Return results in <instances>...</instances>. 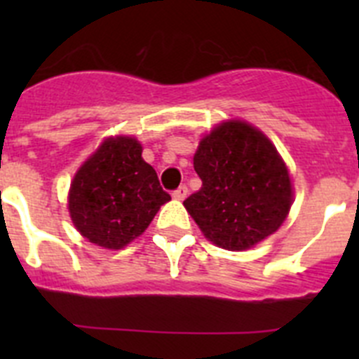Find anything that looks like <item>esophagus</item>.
Returning <instances> with one entry per match:
<instances>
[{
    "mask_svg": "<svg viewBox=\"0 0 359 359\" xmlns=\"http://www.w3.org/2000/svg\"><path fill=\"white\" fill-rule=\"evenodd\" d=\"M187 194H189V189H187V185H180L172 192V198L174 199H180V201H182V199L187 198Z\"/></svg>",
    "mask_w": 359,
    "mask_h": 359,
    "instance_id": "esophagus-1",
    "label": "esophagus"
}]
</instances>
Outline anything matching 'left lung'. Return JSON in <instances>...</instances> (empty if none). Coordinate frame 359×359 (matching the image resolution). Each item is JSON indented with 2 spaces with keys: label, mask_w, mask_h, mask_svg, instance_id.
<instances>
[{
  "label": "left lung",
  "mask_w": 359,
  "mask_h": 359,
  "mask_svg": "<svg viewBox=\"0 0 359 359\" xmlns=\"http://www.w3.org/2000/svg\"><path fill=\"white\" fill-rule=\"evenodd\" d=\"M194 170L203 185L183 205L221 248H252L284 223L293 201L290 174L271 142L248 123L231 120L205 136Z\"/></svg>",
  "instance_id": "1"
}]
</instances>
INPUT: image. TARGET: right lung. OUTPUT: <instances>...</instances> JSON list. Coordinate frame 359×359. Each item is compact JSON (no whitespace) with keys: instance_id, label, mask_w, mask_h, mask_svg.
<instances>
[{"instance_id":"obj_1","label":"right lung","mask_w":359,"mask_h":359,"mask_svg":"<svg viewBox=\"0 0 359 359\" xmlns=\"http://www.w3.org/2000/svg\"><path fill=\"white\" fill-rule=\"evenodd\" d=\"M170 196L129 136L109 138L81 167L69 189L72 221L90 243L118 250L142 236Z\"/></svg>"}]
</instances>
